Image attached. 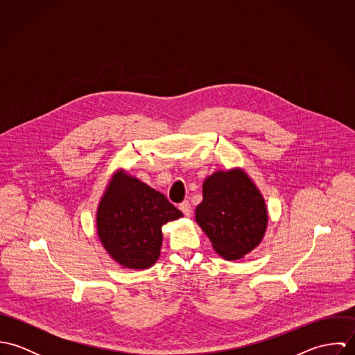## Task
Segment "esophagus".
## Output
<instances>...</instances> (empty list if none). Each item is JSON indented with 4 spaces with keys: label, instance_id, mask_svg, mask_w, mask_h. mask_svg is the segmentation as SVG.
Returning <instances> with one entry per match:
<instances>
[{
    "label": "esophagus",
    "instance_id": "1",
    "mask_svg": "<svg viewBox=\"0 0 355 355\" xmlns=\"http://www.w3.org/2000/svg\"><path fill=\"white\" fill-rule=\"evenodd\" d=\"M179 209L184 216H189L191 213V205L189 201H183V202L179 203Z\"/></svg>",
    "mask_w": 355,
    "mask_h": 355
}]
</instances>
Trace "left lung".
<instances>
[{
	"label": "left lung",
	"instance_id": "8db88e82",
	"mask_svg": "<svg viewBox=\"0 0 355 355\" xmlns=\"http://www.w3.org/2000/svg\"><path fill=\"white\" fill-rule=\"evenodd\" d=\"M196 218L214 250L239 259L261 242L268 213L263 198L243 171L216 172L203 182V201Z\"/></svg>",
	"mask_w": 355,
	"mask_h": 355
}]
</instances>
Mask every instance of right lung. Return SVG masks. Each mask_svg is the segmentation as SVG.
Segmentation results:
<instances>
[{
  "label": "right lung",
  "mask_w": 355,
  "mask_h": 355,
  "mask_svg": "<svg viewBox=\"0 0 355 355\" xmlns=\"http://www.w3.org/2000/svg\"><path fill=\"white\" fill-rule=\"evenodd\" d=\"M179 217L182 211L164 194L117 173L98 206L97 228L103 248L120 265L146 269L159 255L161 227Z\"/></svg>",
  "instance_id": "obj_1"
}]
</instances>
